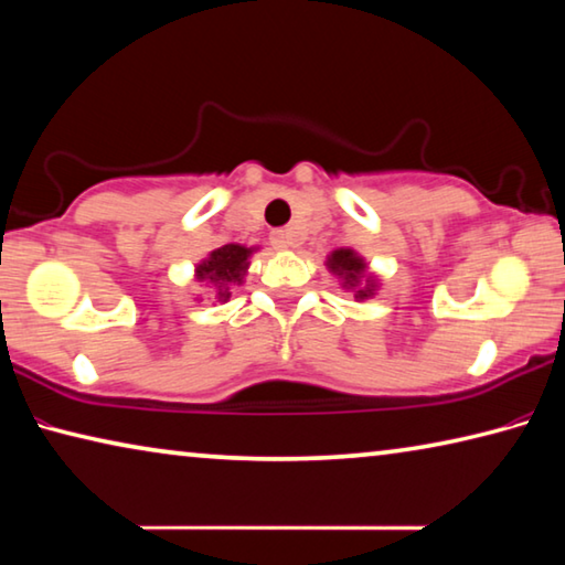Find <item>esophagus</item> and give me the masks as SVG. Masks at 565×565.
<instances>
[{
  "mask_svg": "<svg viewBox=\"0 0 565 565\" xmlns=\"http://www.w3.org/2000/svg\"><path fill=\"white\" fill-rule=\"evenodd\" d=\"M294 232L291 228H276V232H271V246L274 248H291L294 246Z\"/></svg>",
  "mask_w": 565,
  "mask_h": 565,
  "instance_id": "34e87169",
  "label": "esophagus"
}]
</instances>
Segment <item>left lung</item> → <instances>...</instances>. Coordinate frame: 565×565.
<instances>
[{
	"label": "left lung",
	"instance_id": "1",
	"mask_svg": "<svg viewBox=\"0 0 565 565\" xmlns=\"http://www.w3.org/2000/svg\"><path fill=\"white\" fill-rule=\"evenodd\" d=\"M329 266H331L333 271H339V274L347 276L349 284L356 281V276L363 271V262L359 259L356 254L349 252V248H339V252H333L331 259H329ZM366 294L369 291H359L356 296H361V299H363V296H366Z\"/></svg>",
	"mask_w": 565,
	"mask_h": 565
}]
</instances>
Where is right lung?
<instances>
[{"instance_id": "add662e5", "label": "right lung", "mask_w": 565, "mask_h": 565, "mask_svg": "<svg viewBox=\"0 0 565 565\" xmlns=\"http://www.w3.org/2000/svg\"><path fill=\"white\" fill-rule=\"evenodd\" d=\"M252 254L248 248L238 246V244H226L222 248L212 252V256L199 266L196 274L199 279H209V281H218V284H242L244 271H246V256ZM218 296H228V291H218Z\"/></svg>"}]
</instances>
